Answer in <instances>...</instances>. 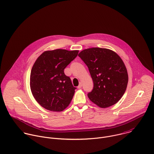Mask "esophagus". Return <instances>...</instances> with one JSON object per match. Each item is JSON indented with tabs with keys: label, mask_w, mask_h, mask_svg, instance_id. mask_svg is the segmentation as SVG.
<instances>
[{
	"label": "esophagus",
	"mask_w": 154,
	"mask_h": 154,
	"mask_svg": "<svg viewBox=\"0 0 154 154\" xmlns=\"http://www.w3.org/2000/svg\"><path fill=\"white\" fill-rule=\"evenodd\" d=\"M81 87H82V83L80 82L79 84V85L78 86V88H81Z\"/></svg>",
	"instance_id": "1"
}]
</instances>
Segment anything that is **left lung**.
Returning a JSON list of instances; mask_svg holds the SVG:
<instances>
[{
    "instance_id": "8db88e82",
    "label": "left lung",
    "mask_w": 154,
    "mask_h": 154,
    "mask_svg": "<svg viewBox=\"0 0 154 154\" xmlns=\"http://www.w3.org/2000/svg\"><path fill=\"white\" fill-rule=\"evenodd\" d=\"M78 56L88 68L93 88L88 93L91 101L101 108L116 103L124 94L128 82L126 68L114 52L93 48L81 51Z\"/></svg>"
}]
</instances>
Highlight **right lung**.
I'll use <instances>...</instances> for the list:
<instances>
[{
	"mask_svg": "<svg viewBox=\"0 0 154 154\" xmlns=\"http://www.w3.org/2000/svg\"><path fill=\"white\" fill-rule=\"evenodd\" d=\"M78 52L56 49L46 51L37 59L31 72L30 86L34 98L42 106L61 111L69 105L76 88L64 70Z\"/></svg>",
	"mask_w": 154,
	"mask_h": 154,
	"instance_id": "obj_1",
	"label": "right lung"
}]
</instances>
